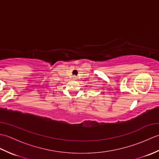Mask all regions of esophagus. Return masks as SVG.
<instances>
[{"mask_svg":"<svg viewBox=\"0 0 159 159\" xmlns=\"http://www.w3.org/2000/svg\"><path fill=\"white\" fill-rule=\"evenodd\" d=\"M73 79H74V80H76V79H77V78H76V76H73Z\"/></svg>","mask_w":159,"mask_h":159,"instance_id":"obj_1","label":"esophagus"}]
</instances>
